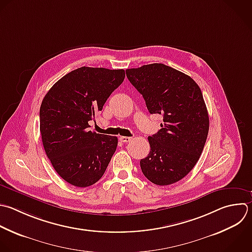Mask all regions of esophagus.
<instances>
[{"mask_svg":"<svg viewBox=\"0 0 252 252\" xmlns=\"http://www.w3.org/2000/svg\"><path fill=\"white\" fill-rule=\"evenodd\" d=\"M119 140H120L122 143H128V142H130V141L132 140V138H130V137H125V136H121V137L119 138Z\"/></svg>","mask_w":252,"mask_h":252,"instance_id":"1","label":"esophagus"}]
</instances>
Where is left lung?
<instances>
[{
  "label": "left lung",
  "instance_id": "8db88e82",
  "mask_svg": "<svg viewBox=\"0 0 252 252\" xmlns=\"http://www.w3.org/2000/svg\"><path fill=\"white\" fill-rule=\"evenodd\" d=\"M126 76L149 112L163 116L161 129L148 138L151 151L141 159V169L157 185L175 183L194 167L207 140L209 116L202 92L189 76L163 64L127 69Z\"/></svg>",
  "mask_w": 252,
  "mask_h": 252
}]
</instances>
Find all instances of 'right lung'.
Returning <instances> with one entry per match:
<instances>
[{
    "label": "right lung",
    "instance_id": "obj_1",
    "mask_svg": "<svg viewBox=\"0 0 252 252\" xmlns=\"http://www.w3.org/2000/svg\"><path fill=\"white\" fill-rule=\"evenodd\" d=\"M124 78L123 69L81 67L55 83L42 100L39 117L45 153L56 172L74 186L98 181L116 151L117 137L89 131V121Z\"/></svg>",
    "mask_w": 252,
    "mask_h": 252
}]
</instances>
